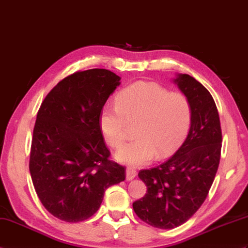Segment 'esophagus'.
<instances>
[{
    "instance_id": "34e87169",
    "label": "esophagus",
    "mask_w": 248,
    "mask_h": 248,
    "mask_svg": "<svg viewBox=\"0 0 248 248\" xmlns=\"http://www.w3.org/2000/svg\"><path fill=\"white\" fill-rule=\"evenodd\" d=\"M135 176H136V170L134 168H132V167H128V168H126V170H125L126 181L133 180Z\"/></svg>"
}]
</instances>
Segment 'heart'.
Instances as JSON below:
<instances>
[{"instance_id": "heart-1", "label": "heart", "mask_w": 248, "mask_h": 248, "mask_svg": "<svg viewBox=\"0 0 248 248\" xmlns=\"http://www.w3.org/2000/svg\"><path fill=\"white\" fill-rule=\"evenodd\" d=\"M116 105H106L99 115V126L108 145L117 149L126 138L128 124L138 122L135 140L116 153L120 163L141 166L157 153L165 157L186 137L192 118L188 98L171 93L152 82H136L116 95Z\"/></svg>"}]
</instances>
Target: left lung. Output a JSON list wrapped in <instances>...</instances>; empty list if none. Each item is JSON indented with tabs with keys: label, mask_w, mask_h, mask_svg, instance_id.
Segmentation results:
<instances>
[{
	"label": "left lung",
	"mask_w": 248,
	"mask_h": 248,
	"mask_svg": "<svg viewBox=\"0 0 248 248\" xmlns=\"http://www.w3.org/2000/svg\"><path fill=\"white\" fill-rule=\"evenodd\" d=\"M173 82L191 105L189 133L168 160L140 171L147 193L133 203L141 221L160 229L182 225L202 206L214 183L222 148L220 117L208 90L187 74H178Z\"/></svg>",
	"instance_id": "8db88e82"
}]
</instances>
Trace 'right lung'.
<instances>
[{
  "mask_svg": "<svg viewBox=\"0 0 248 248\" xmlns=\"http://www.w3.org/2000/svg\"><path fill=\"white\" fill-rule=\"evenodd\" d=\"M103 68L76 72L46 95L34 124L30 171L49 214L77 223L99 209L106 189L124 181V167L108 159L99 115L120 84Z\"/></svg>",
  "mask_w": 248,
  "mask_h": 248,
  "instance_id": "add662e5",
  "label": "right lung"
}]
</instances>
